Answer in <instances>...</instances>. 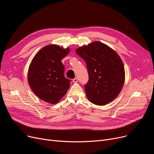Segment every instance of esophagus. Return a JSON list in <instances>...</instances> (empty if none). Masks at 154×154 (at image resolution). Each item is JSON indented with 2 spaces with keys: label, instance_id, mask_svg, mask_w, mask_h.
I'll return each instance as SVG.
<instances>
[{
  "label": "esophagus",
  "instance_id": "obj_1",
  "mask_svg": "<svg viewBox=\"0 0 154 154\" xmlns=\"http://www.w3.org/2000/svg\"><path fill=\"white\" fill-rule=\"evenodd\" d=\"M72 81L74 82V83H77V82H78V79L77 78H74V79L72 80Z\"/></svg>",
  "mask_w": 154,
  "mask_h": 154
}]
</instances>
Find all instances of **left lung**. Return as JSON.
Masks as SVG:
<instances>
[{
	"label": "left lung",
	"mask_w": 154,
	"mask_h": 154,
	"mask_svg": "<svg viewBox=\"0 0 154 154\" xmlns=\"http://www.w3.org/2000/svg\"><path fill=\"white\" fill-rule=\"evenodd\" d=\"M75 52L86 62L89 76L85 85L88 100L97 106H105L114 100L125 82L124 66L119 54L99 41L80 47Z\"/></svg>",
	"instance_id": "1"
}]
</instances>
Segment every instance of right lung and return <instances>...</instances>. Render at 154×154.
<instances>
[{"label": "right lung", "instance_id": "right-lung-1", "mask_svg": "<svg viewBox=\"0 0 154 154\" xmlns=\"http://www.w3.org/2000/svg\"><path fill=\"white\" fill-rule=\"evenodd\" d=\"M69 52V47L51 44L42 48L32 59L28 70V83L41 100L55 104L67 92L70 80L64 77L61 60Z\"/></svg>", "mask_w": 154, "mask_h": 154}]
</instances>
